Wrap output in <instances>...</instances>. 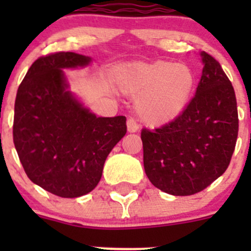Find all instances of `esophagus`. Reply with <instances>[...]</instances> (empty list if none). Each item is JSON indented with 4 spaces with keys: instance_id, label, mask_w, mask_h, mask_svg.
<instances>
[{
    "instance_id": "34e87169",
    "label": "esophagus",
    "mask_w": 251,
    "mask_h": 251,
    "mask_svg": "<svg viewBox=\"0 0 251 251\" xmlns=\"http://www.w3.org/2000/svg\"><path fill=\"white\" fill-rule=\"evenodd\" d=\"M137 130H138V124L136 123L135 119H132V118L127 119V131L128 132L133 133V132H136Z\"/></svg>"
}]
</instances>
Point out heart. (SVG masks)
Masks as SVG:
<instances>
[{
	"label": "heart",
	"mask_w": 251,
	"mask_h": 251,
	"mask_svg": "<svg viewBox=\"0 0 251 251\" xmlns=\"http://www.w3.org/2000/svg\"><path fill=\"white\" fill-rule=\"evenodd\" d=\"M114 80L124 93L138 95L136 111L151 126L176 119L186 109L196 86V76L188 65L168 60L124 63L114 70Z\"/></svg>",
	"instance_id": "1"
}]
</instances>
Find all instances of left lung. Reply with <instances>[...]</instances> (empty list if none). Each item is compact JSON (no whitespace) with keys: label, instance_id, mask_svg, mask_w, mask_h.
Returning a JSON list of instances; mask_svg holds the SVG:
<instances>
[{"label":"left lung","instance_id":"obj_1","mask_svg":"<svg viewBox=\"0 0 251 251\" xmlns=\"http://www.w3.org/2000/svg\"><path fill=\"white\" fill-rule=\"evenodd\" d=\"M201 57L203 73L186 109L166 125L141 132L147 177L171 196H192L219 178L238 137L233 86L214 57Z\"/></svg>","mask_w":251,"mask_h":251}]
</instances>
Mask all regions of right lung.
<instances>
[{
	"instance_id": "1",
	"label": "right lung",
	"mask_w": 251,
	"mask_h": 251,
	"mask_svg": "<svg viewBox=\"0 0 251 251\" xmlns=\"http://www.w3.org/2000/svg\"><path fill=\"white\" fill-rule=\"evenodd\" d=\"M90 63L74 52L40 57L17 92L13 142L20 163L35 184L62 198L95 189L105 159L126 133L125 116H96L68 90L63 69Z\"/></svg>"
}]
</instances>
